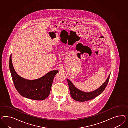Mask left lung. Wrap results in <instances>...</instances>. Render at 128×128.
Segmentation results:
<instances>
[{"label": "left lung", "instance_id": "8db88e82", "mask_svg": "<svg viewBox=\"0 0 128 128\" xmlns=\"http://www.w3.org/2000/svg\"><path fill=\"white\" fill-rule=\"evenodd\" d=\"M110 74H109L105 82H104L100 88L97 89L96 90L90 92H85L79 90L74 86L73 83L69 80L68 79L71 96L74 100L80 102H86L93 99L100 94L105 90L108 82Z\"/></svg>", "mask_w": 128, "mask_h": 128}]
</instances>
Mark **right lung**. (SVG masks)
<instances>
[{
    "label": "right lung",
    "mask_w": 128,
    "mask_h": 128,
    "mask_svg": "<svg viewBox=\"0 0 128 128\" xmlns=\"http://www.w3.org/2000/svg\"><path fill=\"white\" fill-rule=\"evenodd\" d=\"M11 76L15 88L21 96L34 100H44L48 96L54 79L59 71L53 70L40 78L34 80L24 79L20 76L14 69L12 54L9 61Z\"/></svg>",
    "instance_id": "right-lung-1"
}]
</instances>
